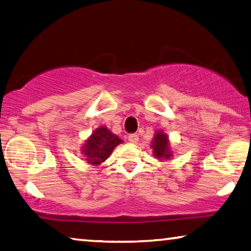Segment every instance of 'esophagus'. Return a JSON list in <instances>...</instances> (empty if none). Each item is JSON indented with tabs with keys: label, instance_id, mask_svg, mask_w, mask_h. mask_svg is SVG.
Returning a JSON list of instances; mask_svg holds the SVG:
<instances>
[{
	"label": "esophagus",
	"instance_id": "esophagus-1",
	"mask_svg": "<svg viewBox=\"0 0 251 251\" xmlns=\"http://www.w3.org/2000/svg\"><path fill=\"white\" fill-rule=\"evenodd\" d=\"M128 142L130 143H137L138 142V135L137 134H129L128 135Z\"/></svg>",
	"mask_w": 251,
	"mask_h": 251
}]
</instances>
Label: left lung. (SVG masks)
<instances>
[{"label": "left lung", "mask_w": 251, "mask_h": 251, "mask_svg": "<svg viewBox=\"0 0 251 251\" xmlns=\"http://www.w3.org/2000/svg\"><path fill=\"white\" fill-rule=\"evenodd\" d=\"M152 149L154 156L160 158V160H169L172 157V152L170 151L169 138L163 132H157L152 143Z\"/></svg>", "instance_id": "8db88e82"}]
</instances>
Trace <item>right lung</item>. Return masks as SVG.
<instances>
[{
    "label": "right lung",
    "instance_id": "add662e5",
    "mask_svg": "<svg viewBox=\"0 0 251 251\" xmlns=\"http://www.w3.org/2000/svg\"><path fill=\"white\" fill-rule=\"evenodd\" d=\"M122 142L117 135L109 132L106 127H99L86 141L85 146L82 147V154L85 155L87 163L99 165Z\"/></svg>",
    "mask_w": 251,
    "mask_h": 251
}]
</instances>
